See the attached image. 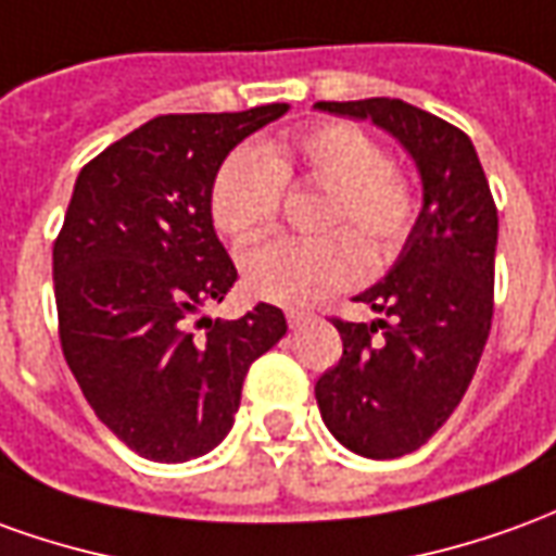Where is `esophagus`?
Listing matches in <instances>:
<instances>
[{"mask_svg":"<svg viewBox=\"0 0 556 556\" xmlns=\"http://www.w3.org/2000/svg\"><path fill=\"white\" fill-rule=\"evenodd\" d=\"M286 318H289L291 331H298V328H304V325L313 321V313H306V309H286Z\"/></svg>","mask_w":556,"mask_h":556,"instance_id":"34e87169","label":"esophagus"}]
</instances>
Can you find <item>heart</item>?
<instances>
[{
  "label": "heart",
  "instance_id": "b5f03b06",
  "mask_svg": "<svg viewBox=\"0 0 556 556\" xmlns=\"http://www.w3.org/2000/svg\"><path fill=\"white\" fill-rule=\"evenodd\" d=\"M301 177L328 189L318 240H270L243 258L252 298L306 306L352 286L372 265L391 262L415 223V189L388 165L382 147L349 123L298 131L274 147H240L225 159L211 192L216 228L235 243H252L277 223L282 180Z\"/></svg>",
  "mask_w": 556,
  "mask_h": 556
}]
</instances>
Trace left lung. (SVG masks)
<instances>
[{"mask_svg":"<svg viewBox=\"0 0 556 556\" xmlns=\"http://www.w3.org/2000/svg\"><path fill=\"white\" fill-rule=\"evenodd\" d=\"M316 108L388 131L421 180V211L397 262L355 298L382 318H337L343 358L316 382L333 440L391 460L448 421L479 367L494 316L496 207L476 147L452 123L400 99Z\"/></svg>","mask_w":556,"mask_h":556,"instance_id":"8db88e82","label":"left lung"}]
</instances>
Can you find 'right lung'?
<instances>
[{
    "mask_svg": "<svg viewBox=\"0 0 556 556\" xmlns=\"http://www.w3.org/2000/svg\"><path fill=\"white\" fill-rule=\"evenodd\" d=\"M286 111L156 116L77 174L53 243L62 355L99 421L147 460L213 452L250 364L286 337L279 306L204 316L238 279L213 228V180Z\"/></svg>",
    "mask_w": 556,
    "mask_h": 556,
    "instance_id": "obj_1",
    "label": "right lung"
}]
</instances>
